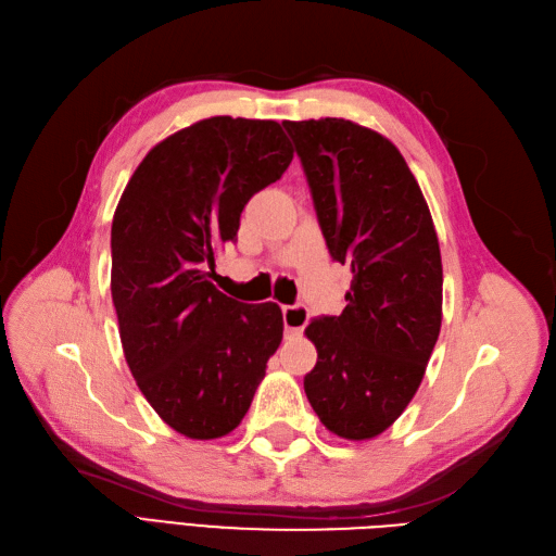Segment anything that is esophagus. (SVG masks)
Instances as JSON below:
<instances>
[{
	"instance_id": "obj_1",
	"label": "esophagus",
	"mask_w": 556,
	"mask_h": 556,
	"mask_svg": "<svg viewBox=\"0 0 556 556\" xmlns=\"http://www.w3.org/2000/svg\"><path fill=\"white\" fill-rule=\"evenodd\" d=\"M282 325L288 333H299L304 331L308 325V308L304 304H294V306H285L282 308Z\"/></svg>"
}]
</instances>
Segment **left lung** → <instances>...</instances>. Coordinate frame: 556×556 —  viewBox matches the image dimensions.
<instances>
[{
    "mask_svg": "<svg viewBox=\"0 0 556 556\" xmlns=\"http://www.w3.org/2000/svg\"><path fill=\"white\" fill-rule=\"evenodd\" d=\"M331 257L350 264L341 315L306 327L304 390L331 433L376 439L425 378L443 319V264L422 190L396 146L343 117L285 121Z\"/></svg>",
    "mask_w": 556,
    "mask_h": 556,
    "instance_id": "8db88e82",
    "label": "left lung"
}]
</instances>
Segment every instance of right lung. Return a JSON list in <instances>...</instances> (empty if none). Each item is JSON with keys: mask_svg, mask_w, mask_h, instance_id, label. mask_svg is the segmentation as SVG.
I'll return each instance as SVG.
<instances>
[{"mask_svg": "<svg viewBox=\"0 0 556 556\" xmlns=\"http://www.w3.org/2000/svg\"><path fill=\"white\" fill-rule=\"evenodd\" d=\"M294 157L276 121L215 115L160 141L117 201L111 296L129 371L155 413L194 441L241 425L282 341L276 304L208 280L250 197Z\"/></svg>", "mask_w": 556, "mask_h": 556, "instance_id": "right-lung-1", "label": "right lung"}]
</instances>
